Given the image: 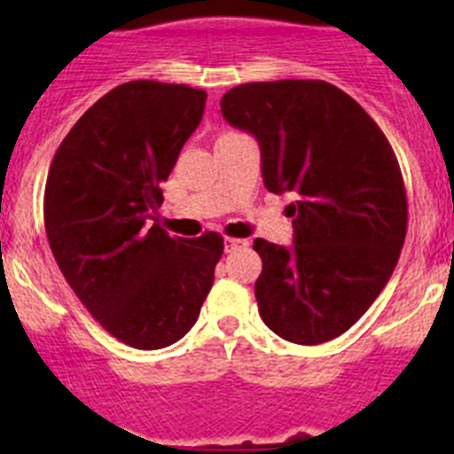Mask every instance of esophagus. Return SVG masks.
I'll return each instance as SVG.
<instances>
[{
  "mask_svg": "<svg viewBox=\"0 0 454 454\" xmlns=\"http://www.w3.org/2000/svg\"><path fill=\"white\" fill-rule=\"evenodd\" d=\"M246 246H247L246 239H230V236L224 239V252H236Z\"/></svg>",
  "mask_w": 454,
  "mask_h": 454,
  "instance_id": "34e87169",
  "label": "esophagus"
}]
</instances>
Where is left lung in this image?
<instances>
[{
  "mask_svg": "<svg viewBox=\"0 0 454 454\" xmlns=\"http://www.w3.org/2000/svg\"><path fill=\"white\" fill-rule=\"evenodd\" d=\"M220 114L262 147L270 192H293V246L254 240L259 314L277 336L318 346L348 332L382 293L407 234L398 159L340 88L311 79L240 83Z\"/></svg>",
  "mask_w": 454,
  "mask_h": 454,
  "instance_id": "left-lung-1",
  "label": "left lung"
}]
</instances>
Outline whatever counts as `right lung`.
I'll use <instances>...</instances> for the list:
<instances>
[{"label":"right lung","mask_w":454,"mask_h":454,"mask_svg":"<svg viewBox=\"0 0 454 454\" xmlns=\"http://www.w3.org/2000/svg\"><path fill=\"white\" fill-rule=\"evenodd\" d=\"M207 92L127 82L77 120L45 184V230L66 282L108 334L138 350L182 339L214 286L223 236L172 239L159 184L198 129Z\"/></svg>","instance_id":"obj_1"}]
</instances>
